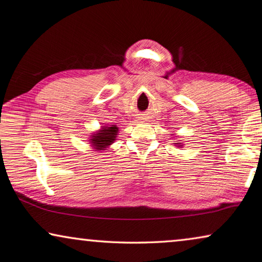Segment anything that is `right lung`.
I'll return each mask as SVG.
<instances>
[{"label": "right lung", "mask_w": 262, "mask_h": 262, "mask_svg": "<svg viewBox=\"0 0 262 262\" xmlns=\"http://www.w3.org/2000/svg\"><path fill=\"white\" fill-rule=\"evenodd\" d=\"M117 133H118V127L115 125L111 127H103L101 130H99V133L92 136V140H90L93 144L92 146L96 147V149H104L111 143L115 142Z\"/></svg>", "instance_id": "add662e5"}]
</instances>
